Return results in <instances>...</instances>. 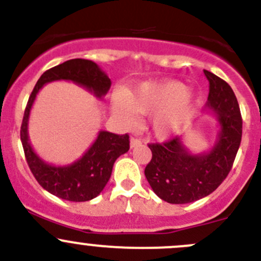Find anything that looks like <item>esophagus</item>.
<instances>
[{"mask_svg":"<svg viewBox=\"0 0 261 261\" xmlns=\"http://www.w3.org/2000/svg\"><path fill=\"white\" fill-rule=\"evenodd\" d=\"M141 144H143V141H141L140 139H136V138H131L130 139L131 147H138V146H140Z\"/></svg>","mask_w":261,"mask_h":261,"instance_id":"esophagus-1","label":"esophagus"}]
</instances>
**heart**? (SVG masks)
<instances>
[{
	"label": "heart",
	"instance_id": "heart-1",
	"mask_svg": "<svg viewBox=\"0 0 261 261\" xmlns=\"http://www.w3.org/2000/svg\"><path fill=\"white\" fill-rule=\"evenodd\" d=\"M197 98L183 83L175 81L144 83L114 99L115 115L127 125L135 115L151 116L150 125L158 138H169L183 127L193 114Z\"/></svg>",
	"mask_w": 261,
	"mask_h": 261
}]
</instances>
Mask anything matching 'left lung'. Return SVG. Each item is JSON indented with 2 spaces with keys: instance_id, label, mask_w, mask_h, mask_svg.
Wrapping results in <instances>:
<instances>
[{
  "instance_id": "obj_1",
  "label": "left lung",
  "mask_w": 261,
  "mask_h": 261,
  "mask_svg": "<svg viewBox=\"0 0 261 261\" xmlns=\"http://www.w3.org/2000/svg\"><path fill=\"white\" fill-rule=\"evenodd\" d=\"M206 107L218 122V134L210 150L193 154L181 136L163 144H149L152 158L145 177L159 198L168 203L184 204L211 194L232 168L243 135L240 107L232 88L208 70Z\"/></svg>"
}]
</instances>
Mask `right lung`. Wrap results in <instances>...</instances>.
I'll return each instance as SVG.
<instances>
[{
	"instance_id": "right-lung-1",
	"label": "right lung",
	"mask_w": 261,
	"mask_h": 261,
	"mask_svg": "<svg viewBox=\"0 0 261 261\" xmlns=\"http://www.w3.org/2000/svg\"><path fill=\"white\" fill-rule=\"evenodd\" d=\"M55 81L73 82L102 99L111 87V80L96 63L87 59H70L46 70L31 92L21 125V143L26 162L38 183L49 193L65 201H91L103 191L116 159L130 149V140L127 134L116 135L101 130L91 147L72 164L53 165L41 159L29 140V117L39 91L46 83Z\"/></svg>"
}]
</instances>
